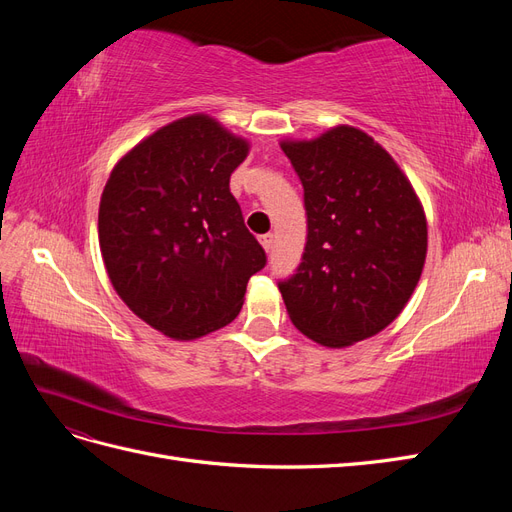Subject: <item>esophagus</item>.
<instances>
[{
  "mask_svg": "<svg viewBox=\"0 0 512 512\" xmlns=\"http://www.w3.org/2000/svg\"><path fill=\"white\" fill-rule=\"evenodd\" d=\"M260 245L265 247V252H271V247H273V235H271V232H267V235L260 237Z\"/></svg>",
  "mask_w": 512,
  "mask_h": 512,
  "instance_id": "esophagus-1",
  "label": "esophagus"
}]
</instances>
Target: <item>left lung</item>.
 <instances>
[{"label": "left lung", "instance_id": "obj_1", "mask_svg": "<svg viewBox=\"0 0 512 512\" xmlns=\"http://www.w3.org/2000/svg\"><path fill=\"white\" fill-rule=\"evenodd\" d=\"M303 185L307 241L297 273L280 282L303 335L344 348L380 333L421 280L427 220L408 177L363 130L337 126L284 141Z\"/></svg>", "mask_w": 512, "mask_h": 512}]
</instances>
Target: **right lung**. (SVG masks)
I'll use <instances>...</instances> for the list:
<instances>
[{"label":"right lung","instance_id":"obj_1","mask_svg":"<svg viewBox=\"0 0 512 512\" xmlns=\"http://www.w3.org/2000/svg\"><path fill=\"white\" fill-rule=\"evenodd\" d=\"M250 145L207 115L160 128L123 156L98 213L104 267L149 327L196 339L237 318L267 254L245 228L230 175Z\"/></svg>","mask_w":512,"mask_h":512}]
</instances>
